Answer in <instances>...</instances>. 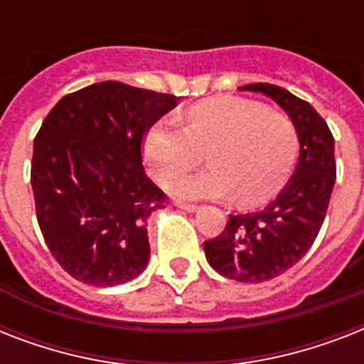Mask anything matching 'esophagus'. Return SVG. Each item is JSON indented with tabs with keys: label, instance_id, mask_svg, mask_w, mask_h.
<instances>
[{
	"label": "esophagus",
	"instance_id": "1",
	"mask_svg": "<svg viewBox=\"0 0 364 364\" xmlns=\"http://www.w3.org/2000/svg\"><path fill=\"white\" fill-rule=\"evenodd\" d=\"M176 205H177V208H179V210L188 211V213H194V211H198V205L191 204V202H181V200H177Z\"/></svg>",
	"mask_w": 364,
	"mask_h": 364
}]
</instances>
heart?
Listing matches in <instances>:
<instances>
[{"label":"heart","instance_id":"b5f03b06","mask_svg":"<svg viewBox=\"0 0 364 364\" xmlns=\"http://www.w3.org/2000/svg\"><path fill=\"white\" fill-rule=\"evenodd\" d=\"M205 151L210 168L177 177L170 191L181 198L227 200L255 208L274 198L299 156V132L289 117L243 98L194 105L183 126L154 122L143 136V156L153 177L168 183L193 168Z\"/></svg>","mask_w":364,"mask_h":364}]
</instances>
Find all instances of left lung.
<instances>
[{
	"label": "left lung",
	"instance_id": "obj_1",
	"mask_svg": "<svg viewBox=\"0 0 364 364\" xmlns=\"http://www.w3.org/2000/svg\"><path fill=\"white\" fill-rule=\"evenodd\" d=\"M240 90L274 100L299 132L293 176L264 210L230 215L223 234L204 243L205 259L221 276L242 283L268 282L296 264L316 242L336 179L334 137L308 102L276 85L255 82Z\"/></svg>",
	"mask_w": 364,
	"mask_h": 364
}]
</instances>
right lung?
I'll return each instance as SVG.
<instances>
[{
	"mask_svg": "<svg viewBox=\"0 0 364 364\" xmlns=\"http://www.w3.org/2000/svg\"><path fill=\"white\" fill-rule=\"evenodd\" d=\"M177 100L104 81L64 96L43 121L31 159L37 223L79 282L113 287L147 268V221L166 194L145 176L141 139Z\"/></svg>",
	"mask_w": 364,
	"mask_h": 364,
	"instance_id": "1",
	"label": "right lung"
}]
</instances>
